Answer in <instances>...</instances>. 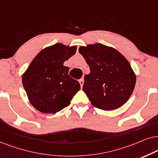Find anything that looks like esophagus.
<instances>
[{
	"instance_id": "1",
	"label": "esophagus",
	"mask_w": 158,
	"mask_h": 158,
	"mask_svg": "<svg viewBox=\"0 0 158 158\" xmlns=\"http://www.w3.org/2000/svg\"><path fill=\"white\" fill-rule=\"evenodd\" d=\"M79 84H80L81 87H82V86L84 85V80H83V79H79Z\"/></svg>"
}]
</instances>
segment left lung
<instances>
[{
	"mask_svg": "<svg viewBox=\"0 0 158 158\" xmlns=\"http://www.w3.org/2000/svg\"><path fill=\"white\" fill-rule=\"evenodd\" d=\"M79 52L89 66L83 91L92 106L113 110L124 105L136 84V74L127 58L115 48L100 43L81 46Z\"/></svg>",
	"mask_w": 158,
	"mask_h": 158,
	"instance_id": "left-lung-1",
	"label": "left lung"
}]
</instances>
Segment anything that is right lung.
Masks as SVG:
<instances>
[{
  "label": "right lung",
  "mask_w": 158,
  "mask_h": 158,
  "mask_svg": "<svg viewBox=\"0 0 158 158\" xmlns=\"http://www.w3.org/2000/svg\"><path fill=\"white\" fill-rule=\"evenodd\" d=\"M77 46L56 43L46 47L34 58L22 75L29 102L43 113H56L70 104L80 89L79 81L69 75L64 63L76 53Z\"/></svg>",
  "instance_id": "right-lung-1"
}]
</instances>
